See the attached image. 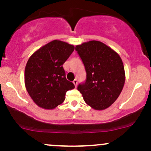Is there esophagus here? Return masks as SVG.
<instances>
[{"mask_svg":"<svg viewBox=\"0 0 151 151\" xmlns=\"http://www.w3.org/2000/svg\"><path fill=\"white\" fill-rule=\"evenodd\" d=\"M77 83H78V81H77V79H74V81H73V83H74V85H75V87H77Z\"/></svg>","mask_w":151,"mask_h":151,"instance_id":"obj_1","label":"esophagus"}]
</instances>
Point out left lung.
<instances>
[{
	"label": "left lung",
	"instance_id": "8db88e82",
	"mask_svg": "<svg viewBox=\"0 0 151 151\" xmlns=\"http://www.w3.org/2000/svg\"><path fill=\"white\" fill-rule=\"evenodd\" d=\"M75 50L86 71L84 83L77 90L87 104L101 110L113 104L125 83L124 67L121 57L110 47L99 41L77 45Z\"/></svg>",
	"mask_w": 151,
	"mask_h": 151
}]
</instances>
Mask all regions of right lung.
Segmentation results:
<instances>
[{
	"instance_id": "1",
	"label": "right lung",
	"mask_w": 151,
	"mask_h": 151,
	"mask_svg": "<svg viewBox=\"0 0 151 151\" xmlns=\"http://www.w3.org/2000/svg\"><path fill=\"white\" fill-rule=\"evenodd\" d=\"M74 47L54 40L35 52L28 60L25 83L29 95L38 106L54 109L65 100L74 83L66 78L63 64L74 52Z\"/></svg>"
}]
</instances>
